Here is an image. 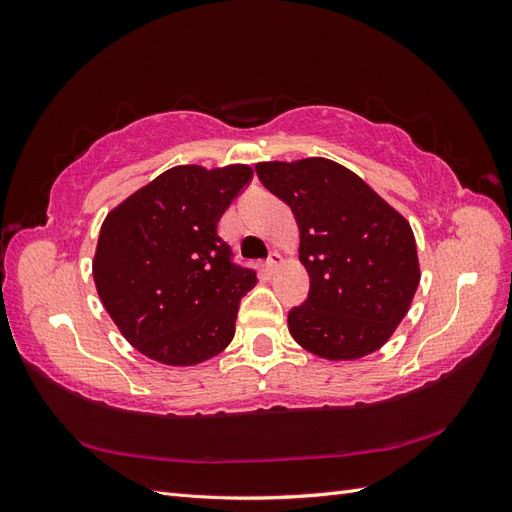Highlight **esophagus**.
I'll return each instance as SVG.
<instances>
[{
  "label": "esophagus",
  "mask_w": 512,
  "mask_h": 512,
  "mask_svg": "<svg viewBox=\"0 0 512 512\" xmlns=\"http://www.w3.org/2000/svg\"><path fill=\"white\" fill-rule=\"evenodd\" d=\"M282 254H277V252H273L269 258H267V262H265V271L267 273H273L277 267H280L282 265Z\"/></svg>",
  "instance_id": "obj_1"
}]
</instances>
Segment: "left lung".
<instances>
[{
	"instance_id": "8db88e82",
	"label": "left lung",
	"mask_w": 512,
	"mask_h": 512,
	"mask_svg": "<svg viewBox=\"0 0 512 512\" xmlns=\"http://www.w3.org/2000/svg\"><path fill=\"white\" fill-rule=\"evenodd\" d=\"M256 173L299 224L309 297L288 314L294 342L327 361L380 350L421 282L410 222L350 168L327 158L258 162Z\"/></svg>"
}]
</instances>
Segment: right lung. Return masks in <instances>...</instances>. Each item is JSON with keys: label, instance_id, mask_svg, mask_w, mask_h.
<instances>
[{"label": "right lung", "instance_id": "obj_1", "mask_svg": "<svg viewBox=\"0 0 512 512\" xmlns=\"http://www.w3.org/2000/svg\"><path fill=\"white\" fill-rule=\"evenodd\" d=\"M252 175L247 164L168 168L104 218L91 262L98 297L151 361L192 367L235 337L256 273L230 260L218 222Z\"/></svg>", "mask_w": 512, "mask_h": 512}]
</instances>
